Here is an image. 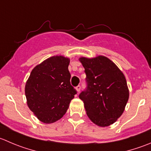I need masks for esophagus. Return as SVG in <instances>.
<instances>
[{
	"label": "esophagus",
	"mask_w": 151,
	"mask_h": 151,
	"mask_svg": "<svg viewBox=\"0 0 151 151\" xmlns=\"http://www.w3.org/2000/svg\"><path fill=\"white\" fill-rule=\"evenodd\" d=\"M76 89H77V92H80V89H81V86H80V85H79V86H77V87H76Z\"/></svg>",
	"instance_id": "34e87169"
}]
</instances>
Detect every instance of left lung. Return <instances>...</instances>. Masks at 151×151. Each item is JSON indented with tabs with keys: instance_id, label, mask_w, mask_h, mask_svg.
I'll list each match as a JSON object with an SVG mask.
<instances>
[{
	"instance_id": "left-lung-1",
	"label": "left lung",
	"mask_w": 151,
	"mask_h": 151,
	"mask_svg": "<svg viewBox=\"0 0 151 151\" xmlns=\"http://www.w3.org/2000/svg\"><path fill=\"white\" fill-rule=\"evenodd\" d=\"M86 88L79 95L88 116L101 127L114 123L122 114L129 97L123 73L108 58H81Z\"/></svg>"
}]
</instances>
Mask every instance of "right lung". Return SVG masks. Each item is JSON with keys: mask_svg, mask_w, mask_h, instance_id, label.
<instances>
[{"mask_svg": "<svg viewBox=\"0 0 151 151\" xmlns=\"http://www.w3.org/2000/svg\"><path fill=\"white\" fill-rule=\"evenodd\" d=\"M69 59L48 58L34 68L26 82L25 93L29 109L44 123L62 118L77 91L70 83Z\"/></svg>", "mask_w": 151, "mask_h": 151, "instance_id": "add662e5", "label": "right lung"}]
</instances>
